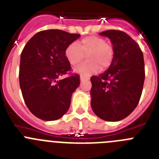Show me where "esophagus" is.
<instances>
[{"label": "esophagus", "instance_id": "1", "mask_svg": "<svg viewBox=\"0 0 159 159\" xmlns=\"http://www.w3.org/2000/svg\"><path fill=\"white\" fill-rule=\"evenodd\" d=\"M89 80V77H85L84 75H81L80 76V80L84 81V80Z\"/></svg>", "mask_w": 159, "mask_h": 159}]
</instances>
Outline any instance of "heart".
<instances>
[{
	"label": "heart",
	"instance_id": "b5f03b06",
	"mask_svg": "<svg viewBox=\"0 0 159 159\" xmlns=\"http://www.w3.org/2000/svg\"><path fill=\"white\" fill-rule=\"evenodd\" d=\"M87 55L88 61L75 68L82 75H92L100 70L105 71L110 67L115 57V50L110 43L98 36L83 38L79 44L71 43L65 50V57L70 64L75 66L82 61Z\"/></svg>",
	"mask_w": 159,
	"mask_h": 159
}]
</instances>
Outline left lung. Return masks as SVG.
<instances>
[{
	"label": "left lung",
	"mask_w": 159,
	"mask_h": 159,
	"mask_svg": "<svg viewBox=\"0 0 159 159\" xmlns=\"http://www.w3.org/2000/svg\"><path fill=\"white\" fill-rule=\"evenodd\" d=\"M113 44V63L104 73L91 77V106L94 113L109 122L122 120L137 107L141 98L145 65L139 44L126 32L107 30L100 33Z\"/></svg>",
	"instance_id": "8db88e82"
}]
</instances>
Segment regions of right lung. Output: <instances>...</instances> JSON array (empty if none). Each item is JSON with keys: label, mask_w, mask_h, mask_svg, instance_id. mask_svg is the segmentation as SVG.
<instances>
[{"label": "right lung", "mask_w": 159, "mask_h": 159, "mask_svg": "<svg viewBox=\"0 0 159 159\" xmlns=\"http://www.w3.org/2000/svg\"><path fill=\"white\" fill-rule=\"evenodd\" d=\"M80 36L59 29L40 31L22 51L19 71L22 95L29 111L42 120L59 119L69 108L80 78L71 72L65 50ZM64 75L69 76L60 80Z\"/></svg>", "instance_id": "add662e5"}]
</instances>
